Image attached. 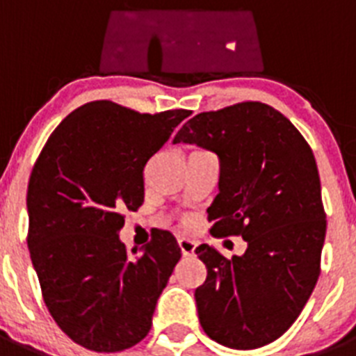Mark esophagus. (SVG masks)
I'll return each instance as SVG.
<instances>
[{
    "label": "esophagus",
    "instance_id": "obj_1",
    "mask_svg": "<svg viewBox=\"0 0 356 356\" xmlns=\"http://www.w3.org/2000/svg\"><path fill=\"white\" fill-rule=\"evenodd\" d=\"M178 246H180L181 254H185V257H191V254H194V251H196V242L191 241V238H178Z\"/></svg>",
    "mask_w": 356,
    "mask_h": 356
}]
</instances>
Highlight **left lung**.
<instances>
[{"instance_id": "1", "label": "left lung", "mask_w": 356, "mask_h": 356, "mask_svg": "<svg viewBox=\"0 0 356 356\" xmlns=\"http://www.w3.org/2000/svg\"><path fill=\"white\" fill-rule=\"evenodd\" d=\"M180 143L219 156V194L207 210L212 235L248 242L232 259L196 248L207 266L194 292L200 323L219 344L262 348L291 328L319 278L326 213L312 149L284 114L260 102L194 115L172 140Z\"/></svg>"}]
</instances>
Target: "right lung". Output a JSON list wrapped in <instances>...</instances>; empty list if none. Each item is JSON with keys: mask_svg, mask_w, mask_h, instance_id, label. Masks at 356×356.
I'll use <instances>...</instances> for the list:
<instances>
[{"mask_svg": "<svg viewBox=\"0 0 356 356\" xmlns=\"http://www.w3.org/2000/svg\"><path fill=\"white\" fill-rule=\"evenodd\" d=\"M191 115L90 102L49 135L28 181V250L44 303L69 339L97 353L143 341L181 257L159 229L143 251L119 241L144 201V165ZM136 257H134L133 254Z\"/></svg>", "mask_w": 356, "mask_h": 356, "instance_id": "1", "label": "right lung"}]
</instances>
